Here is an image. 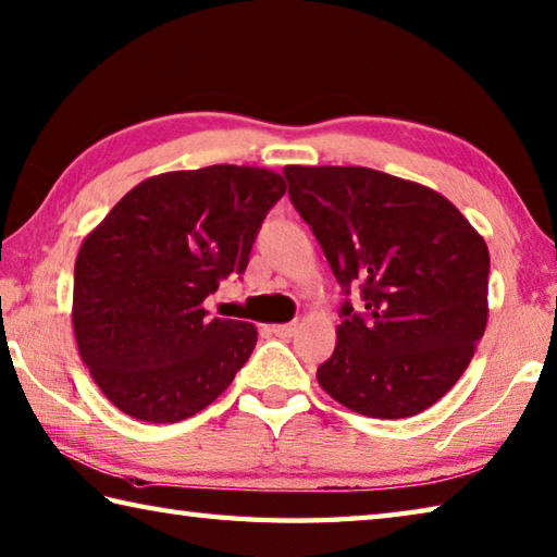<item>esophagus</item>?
<instances>
[{"label":"esophagus","instance_id":"esophagus-1","mask_svg":"<svg viewBox=\"0 0 557 557\" xmlns=\"http://www.w3.org/2000/svg\"><path fill=\"white\" fill-rule=\"evenodd\" d=\"M272 333H275L277 337H292L294 333H297V323H277V325H272Z\"/></svg>","mask_w":557,"mask_h":557}]
</instances>
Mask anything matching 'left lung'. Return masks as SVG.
Here are the masks:
<instances>
[{
	"instance_id": "obj_1",
	"label": "left lung",
	"mask_w": 557,
	"mask_h": 557,
	"mask_svg": "<svg viewBox=\"0 0 557 557\" xmlns=\"http://www.w3.org/2000/svg\"><path fill=\"white\" fill-rule=\"evenodd\" d=\"M289 200L350 299L325 394L359 416L398 420L434 406L473 359L487 323L490 253L466 216L420 183L364 166H285Z\"/></svg>"
}]
</instances>
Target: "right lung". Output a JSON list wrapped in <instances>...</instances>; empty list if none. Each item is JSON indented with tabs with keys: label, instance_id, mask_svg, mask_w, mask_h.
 I'll use <instances>...</instances> for the list:
<instances>
[{
	"label": "right lung",
	"instance_id": "right-lung-1",
	"mask_svg": "<svg viewBox=\"0 0 557 557\" xmlns=\"http://www.w3.org/2000/svg\"><path fill=\"white\" fill-rule=\"evenodd\" d=\"M287 185L216 163L135 185L84 238L72 323L84 364L117 410L169 424L224 394L253 352V323L207 319L202 301L242 275Z\"/></svg>",
	"mask_w": 557,
	"mask_h": 557
}]
</instances>
